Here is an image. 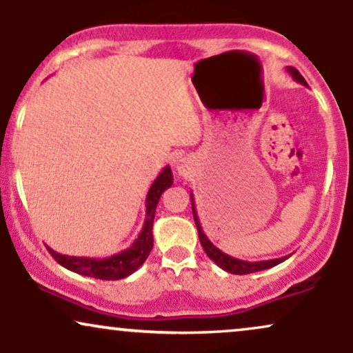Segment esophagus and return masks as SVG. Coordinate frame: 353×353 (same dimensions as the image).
Masks as SVG:
<instances>
[{"instance_id":"esophagus-1","label":"esophagus","mask_w":353,"mask_h":353,"mask_svg":"<svg viewBox=\"0 0 353 353\" xmlns=\"http://www.w3.org/2000/svg\"><path fill=\"white\" fill-rule=\"evenodd\" d=\"M174 168L177 169V172H179L181 176H188L190 172V165L185 157H177V159H174Z\"/></svg>"}]
</instances>
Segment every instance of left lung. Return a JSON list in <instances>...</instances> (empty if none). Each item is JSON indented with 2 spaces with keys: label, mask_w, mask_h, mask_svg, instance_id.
I'll return each mask as SVG.
<instances>
[{
  "label": "left lung",
  "mask_w": 353,
  "mask_h": 353,
  "mask_svg": "<svg viewBox=\"0 0 353 353\" xmlns=\"http://www.w3.org/2000/svg\"><path fill=\"white\" fill-rule=\"evenodd\" d=\"M287 71H289V74L292 76V78L297 81V83H301V84H303V86H307V81L303 79V76L297 70H295V68L289 66V68H287ZM190 202H192V216H194V222H196L197 232H199L201 244H202V247H204L205 254L209 255L210 261L216 262V264L221 267V269H224L225 272L237 274V275L259 272V270H265V269H270V267L281 264V262H283L285 259L290 257V255H285V257H281V259H272V261H261V262H247V261H241V259L230 257V255L222 252L221 249H217V247L209 241L208 236H205L204 230H202V225L199 222V216H197L196 205H194L192 194H190Z\"/></svg>",
  "instance_id": "left-lung-1"
}]
</instances>
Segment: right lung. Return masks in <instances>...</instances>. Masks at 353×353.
I'll return each instance as SVG.
<instances>
[{
	"mask_svg": "<svg viewBox=\"0 0 353 353\" xmlns=\"http://www.w3.org/2000/svg\"><path fill=\"white\" fill-rule=\"evenodd\" d=\"M172 182L174 179L171 168L165 165L159 176L156 177V181L152 182L151 189H149L148 197H145V221L143 230H141L139 236L132 242L131 247L104 259L63 255L52 250L51 247H48L52 259L58 264L66 267L68 270H71V272L86 275V277L101 279V281H119V279H124L132 272H136L144 264L149 254H151L154 245L152 222L154 216H156V205L164 190L171 188Z\"/></svg>",
	"mask_w": 353,
	"mask_h": 353,
	"instance_id": "right-lung-1",
	"label": "right lung"
}]
</instances>
